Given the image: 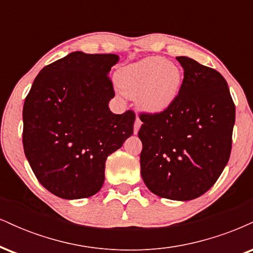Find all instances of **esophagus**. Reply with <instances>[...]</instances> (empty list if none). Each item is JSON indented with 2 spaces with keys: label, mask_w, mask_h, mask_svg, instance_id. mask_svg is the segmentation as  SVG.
Wrapping results in <instances>:
<instances>
[{
  "label": "esophagus",
  "mask_w": 253,
  "mask_h": 253,
  "mask_svg": "<svg viewBox=\"0 0 253 253\" xmlns=\"http://www.w3.org/2000/svg\"><path fill=\"white\" fill-rule=\"evenodd\" d=\"M140 126H141L140 119L136 118L135 121H134V129H133V132H134V134H136V133L139 132V128H140Z\"/></svg>",
  "instance_id": "1"
}]
</instances>
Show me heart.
Segmentation results:
<instances>
[{
	"instance_id": "b5f03b06",
	"label": "heart",
	"mask_w": 253,
	"mask_h": 253,
	"mask_svg": "<svg viewBox=\"0 0 253 253\" xmlns=\"http://www.w3.org/2000/svg\"><path fill=\"white\" fill-rule=\"evenodd\" d=\"M183 82L178 65L162 57H149L125 66L117 74L121 92L136 98V104L149 114H161L175 102Z\"/></svg>"
}]
</instances>
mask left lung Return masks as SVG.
I'll return each mask as SVG.
<instances>
[{
  "label": "left lung",
  "mask_w": 253,
  "mask_h": 253,
  "mask_svg": "<svg viewBox=\"0 0 253 253\" xmlns=\"http://www.w3.org/2000/svg\"><path fill=\"white\" fill-rule=\"evenodd\" d=\"M179 94L161 114H143L140 172L146 187L164 199L203 195L227 165L236 107L220 72L188 57Z\"/></svg>",
  "instance_id": "8db88e82"
}]
</instances>
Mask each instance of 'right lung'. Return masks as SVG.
<instances>
[{"mask_svg": "<svg viewBox=\"0 0 253 253\" xmlns=\"http://www.w3.org/2000/svg\"><path fill=\"white\" fill-rule=\"evenodd\" d=\"M118 54L71 52L45 66L25 100L22 143L38 181L65 200L102 188L107 157L133 134L135 115L110 112Z\"/></svg>", "mask_w": 253, "mask_h": 253, "instance_id": "right-lung-1", "label": "right lung"}]
</instances>
